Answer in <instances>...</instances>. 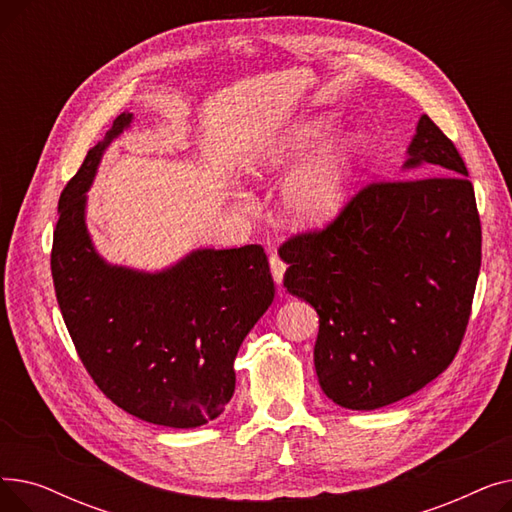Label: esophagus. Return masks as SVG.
<instances>
[{"label": "esophagus", "mask_w": 512, "mask_h": 512, "mask_svg": "<svg viewBox=\"0 0 512 512\" xmlns=\"http://www.w3.org/2000/svg\"><path fill=\"white\" fill-rule=\"evenodd\" d=\"M270 270H272V276H274V282L280 286L282 280H284V272H286V263L278 257V255H272L270 257Z\"/></svg>", "instance_id": "1"}]
</instances>
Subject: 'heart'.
I'll return each mask as SVG.
<instances>
[{
	"label": "heart",
	"mask_w": 512,
	"mask_h": 512,
	"mask_svg": "<svg viewBox=\"0 0 512 512\" xmlns=\"http://www.w3.org/2000/svg\"><path fill=\"white\" fill-rule=\"evenodd\" d=\"M338 130L334 114H309L259 134L240 153L236 166L247 180H267L288 172L280 186L278 211L284 224L319 230L336 222L351 201L363 139Z\"/></svg>",
	"instance_id": "1"
}]
</instances>
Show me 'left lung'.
I'll use <instances>...</instances> for the list:
<instances>
[{
	"instance_id": "1",
	"label": "left lung",
	"mask_w": 512,
	"mask_h": 512,
	"mask_svg": "<svg viewBox=\"0 0 512 512\" xmlns=\"http://www.w3.org/2000/svg\"><path fill=\"white\" fill-rule=\"evenodd\" d=\"M465 161L421 116L398 178L371 184L324 232L290 238L284 286L319 315L317 380L373 411L450 365L471 315L481 226Z\"/></svg>"
}]
</instances>
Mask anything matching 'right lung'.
I'll list each match as a JSON object with an SVG mask.
<instances>
[{"label": "right lung", "mask_w": 512, "mask_h": 512, "mask_svg": "<svg viewBox=\"0 0 512 512\" xmlns=\"http://www.w3.org/2000/svg\"><path fill=\"white\" fill-rule=\"evenodd\" d=\"M132 114H120L60 195L51 276L80 361L101 392L143 421L191 429L218 419L238 348L274 301L259 245L199 247L161 270L110 263L87 226V193Z\"/></svg>", "instance_id": "1"}]
</instances>
